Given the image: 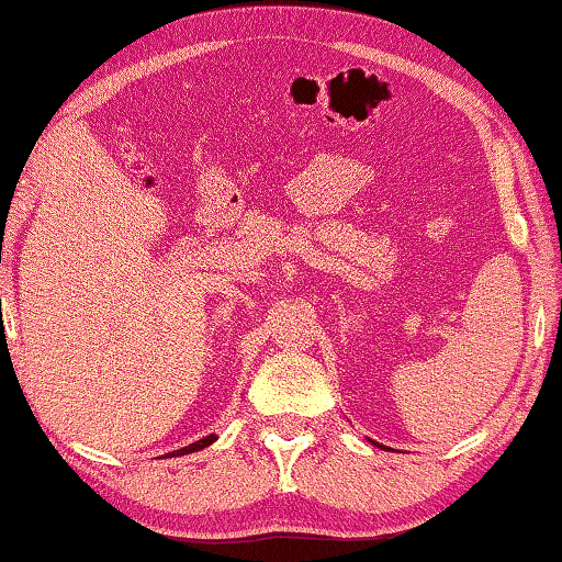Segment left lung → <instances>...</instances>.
<instances>
[{
  "instance_id": "obj_1",
  "label": "left lung",
  "mask_w": 562,
  "mask_h": 562,
  "mask_svg": "<svg viewBox=\"0 0 562 562\" xmlns=\"http://www.w3.org/2000/svg\"><path fill=\"white\" fill-rule=\"evenodd\" d=\"M378 447H380V445H378Z\"/></svg>"
}]
</instances>
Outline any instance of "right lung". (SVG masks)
Here are the masks:
<instances>
[{"mask_svg":"<svg viewBox=\"0 0 562 562\" xmlns=\"http://www.w3.org/2000/svg\"><path fill=\"white\" fill-rule=\"evenodd\" d=\"M216 439V435H210V437H204V439H200V441H194V445H190V447H184V449H180V451H172V454L177 457V454H192V451H196V449H204V447H210L212 441Z\"/></svg>","mask_w":562,"mask_h":562,"instance_id":"obj_1","label":"right lung"}]
</instances>
